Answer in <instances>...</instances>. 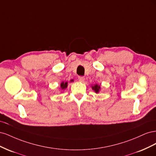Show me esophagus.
<instances>
[{"instance_id": "1", "label": "esophagus", "mask_w": 156, "mask_h": 156, "mask_svg": "<svg viewBox=\"0 0 156 156\" xmlns=\"http://www.w3.org/2000/svg\"><path fill=\"white\" fill-rule=\"evenodd\" d=\"M78 79H79V81L84 82V79H85V78H84V77H83V76H79V77H78Z\"/></svg>"}]
</instances>
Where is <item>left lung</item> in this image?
Wrapping results in <instances>:
<instances>
[{
  "instance_id": "obj_1",
  "label": "left lung",
  "mask_w": 156,
  "mask_h": 156,
  "mask_svg": "<svg viewBox=\"0 0 156 156\" xmlns=\"http://www.w3.org/2000/svg\"><path fill=\"white\" fill-rule=\"evenodd\" d=\"M92 89L96 93H98L99 92V90L100 89V86H98V84H96V85H94V87H92Z\"/></svg>"
}]
</instances>
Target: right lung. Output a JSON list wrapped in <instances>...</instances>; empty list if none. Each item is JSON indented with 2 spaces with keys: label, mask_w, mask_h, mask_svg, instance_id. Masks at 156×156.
Returning <instances> with one entry per match:
<instances>
[{
  "label": "right lung",
  "mask_w": 156,
  "mask_h": 156,
  "mask_svg": "<svg viewBox=\"0 0 156 156\" xmlns=\"http://www.w3.org/2000/svg\"><path fill=\"white\" fill-rule=\"evenodd\" d=\"M67 84H68V83H61V84H60V86H61V88H62V89H64V88H66L67 87Z\"/></svg>",
  "instance_id": "1"
}]
</instances>
